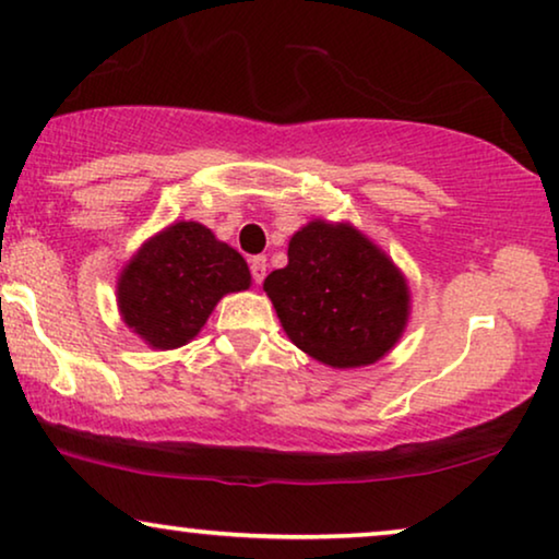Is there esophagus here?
Returning <instances> with one entry per match:
<instances>
[{"label":"esophagus","instance_id":"esophagus-1","mask_svg":"<svg viewBox=\"0 0 559 559\" xmlns=\"http://www.w3.org/2000/svg\"><path fill=\"white\" fill-rule=\"evenodd\" d=\"M249 270H251V277H254L257 285H262V280L266 277V257H251Z\"/></svg>","mask_w":559,"mask_h":559}]
</instances>
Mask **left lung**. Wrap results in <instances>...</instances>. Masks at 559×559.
Returning <instances> with one entry per match:
<instances>
[{
    "label": "left lung",
    "instance_id": "obj_1",
    "mask_svg": "<svg viewBox=\"0 0 559 559\" xmlns=\"http://www.w3.org/2000/svg\"><path fill=\"white\" fill-rule=\"evenodd\" d=\"M264 280L289 341L328 366L379 361L407 323L409 293L384 251L346 224L312 221Z\"/></svg>",
    "mask_w": 559,
    "mask_h": 559
}]
</instances>
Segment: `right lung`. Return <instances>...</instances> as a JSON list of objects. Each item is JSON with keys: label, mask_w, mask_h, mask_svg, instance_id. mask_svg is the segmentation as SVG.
Instances as JSON below:
<instances>
[{"label": "right lung", "mask_w": 559, "mask_h": 559, "mask_svg": "<svg viewBox=\"0 0 559 559\" xmlns=\"http://www.w3.org/2000/svg\"><path fill=\"white\" fill-rule=\"evenodd\" d=\"M249 266L239 251L195 221H180L140 249L119 277L124 323L155 348L195 338L226 293L247 289Z\"/></svg>", "instance_id": "obj_1"}]
</instances>
